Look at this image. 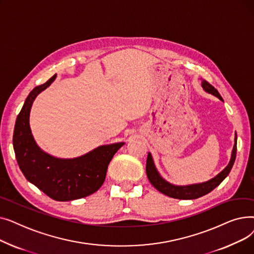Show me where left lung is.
Returning <instances> with one entry per match:
<instances>
[{"instance_id":"obj_1","label":"left lung","mask_w":254,"mask_h":254,"mask_svg":"<svg viewBox=\"0 0 254 254\" xmlns=\"http://www.w3.org/2000/svg\"><path fill=\"white\" fill-rule=\"evenodd\" d=\"M202 87L206 92L217 97L220 101H223L217 89L213 87L210 83H208L206 80H202ZM236 154H237V134L235 135V144L232 150L231 161L229 165L226 166L214 178L202 183L190 184V185H175L168 182L158 173L150 152H148L147 163H146V174H147V177L150 183L159 192H162L170 197L179 198V199H194L212 191L226 178V176L230 174L233 165L235 163Z\"/></svg>"}]
</instances>
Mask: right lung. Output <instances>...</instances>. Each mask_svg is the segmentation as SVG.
<instances>
[{"label":"right lung","instance_id":"add662e5","mask_svg":"<svg viewBox=\"0 0 254 254\" xmlns=\"http://www.w3.org/2000/svg\"><path fill=\"white\" fill-rule=\"evenodd\" d=\"M56 78L57 75L52 76L46 83L35 87L25 99L16 118L13 148L26 180L49 197L66 202L85 197L101 188L109 163L125 142L102 145L74 158L56 157L40 148L31 130L30 112L37 96Z\"/></svg>","mask_w":254,"mask_h":254}]
</instances>
